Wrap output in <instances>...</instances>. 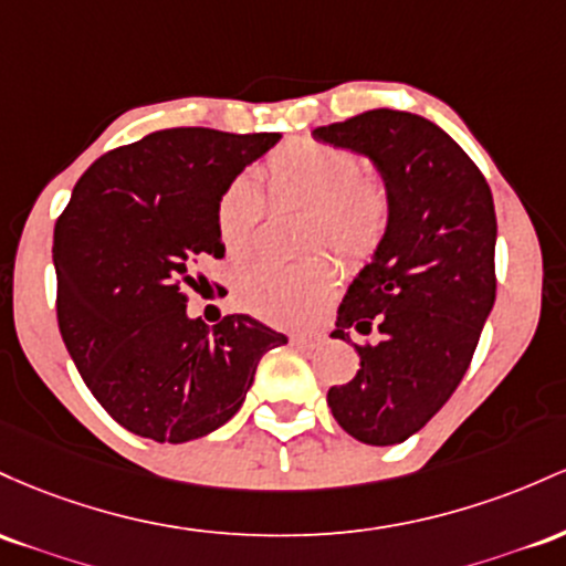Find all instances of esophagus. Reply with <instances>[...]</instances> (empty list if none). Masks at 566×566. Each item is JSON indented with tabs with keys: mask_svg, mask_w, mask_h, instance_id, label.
Instances as JSON below:
<instances>
[{
	"mask_svg": "<svg viewBox=\"0 0 566 566\" xmlns=\"http://www.w3.org/2000/svg\"><path fill=\"white\" fill-rule=\"evenodd\" d=\"M291 342H294L296 347H315L317 342H321V336H317V334H294V336H291Z\"/></svg>",
	"mask_w": 566,
	"mask_h": 566,
	"instance_id": "1",
	"label": "esophagus"
}]
</instances>
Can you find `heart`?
Listing matches in <instances>:
<instances>
[{
	"label": "heart",
	"instance_id": "1",
	"mask_svg": "<svg viewBox=\"0 0 566 566\" xmlns=\"http://www.w3.org/2000/svg\"><path fill=\"white\" fill-rule=\"evenodd\" d=\"M272 198L310 206V245L326 243L347 259L368 256L385 238L390 221V195L364 163L339 146L294 142L277 149L264 165ZM264 216V195L251 174L227 184L216 208V224L224 251L232 259L249 256L256 245ZM336 283L334 264L313 259L304 264L259 262L238 277L234 294L245 313L277 323L307 326L332 302Z\"/></svg>",
	"mask_w": 566,
	"mask_h": 566
}]
</instances>
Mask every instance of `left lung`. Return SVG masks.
Here are the masks:
<instances>
[{
  "label": "left lung",
  "instance_id": "1",
  "mask_svg": "<svg viewBox=\"0 0 566 566\" xmlns=\"http://www.w3.org/2000/svg\"><path fill=\"white\" fill-rule=\"evenodd\" d=\"M313 136L368 157L390 195L385 238L347 289L332 332L345 342L353 328L379 339L355 345L360 368L328 390V406L353 438L392 447L449 401L492 313V192L462 146L420 114L374 109Z\"/></svg>",
  "mask_w": 566,
  "mask_h": 566
}]
</instances>
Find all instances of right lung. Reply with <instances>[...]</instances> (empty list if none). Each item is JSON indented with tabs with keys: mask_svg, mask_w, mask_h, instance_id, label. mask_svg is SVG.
<instances>
[{
	"mask_svg": "<svg viewBox=\"0 0 566 566\" xmlns=\"http://www.w3.org/2000/svg\"><path fill=\"white\" fill-rule=\"evenodd\" d=\"M281 133L157 130L98 157L55 221L59 328L95 401L157 443L232 420L259 360L285 336L251 315H187L195 264L224 256L221 192Z\"/></svg>",
	"mask_w": 566,
	"mask_h": 566,
	"instance_id": "right-lung-1",
	"label": "right lung"
}]
</instances>
